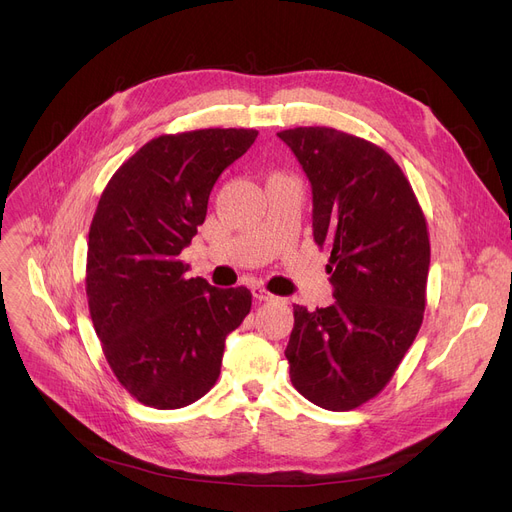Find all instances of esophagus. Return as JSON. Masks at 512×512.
<instances>
[{
    "label": "esophagus",
    "mask_w": 512,
    "mask_h": 512,
    "mask_svg": "<svg viewBox=\"0 0 512 512\" xmlns=\"http://www.w3.org/2000/svg\"><path fill=\"white\" fill-rule=\"evenodd\" d=\"M253 297H255L257 301H274V299H276L274 294H272L270 290H265L263 286H253Z\"/></svg>",
    "instance_id": "obj_1"
}]
</instances>
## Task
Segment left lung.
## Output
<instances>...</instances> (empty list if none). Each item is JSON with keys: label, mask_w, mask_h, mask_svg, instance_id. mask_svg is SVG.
Wrapping results in <instances>:
<instances>
[{"label": "left lung", "mask_w": 512, "mask_h": 512, "mask_svg": "<svg viewBox=\"0 0 512 512\" xmlns=\"http://www.w3.org/2000/svg\"><path fill=\"white\" fill-rule=\"evenodd\" d=\"M313 191V240L330 251L334 303L294 305L290 382L313 405L351 411L378 396L425 311L429 232L413 186L378 145L328 126L280 130Z\"/></svg>", "instance_id": "1"}]
</instances>
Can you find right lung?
I'll use <instances>...</instances> for the list:
<instances>
[{
	"label": "right lung",
	"mask_w": 512,
	"mask_h": 512,
	"mask_svg": "<svg viewBox=\"0 0 512 512\" xmlns=\"http://www.w3.org/2000/svg\"><path fill=\"white\" fill-rule=\"evenodd\" d=\"M257 134H161L103 188L89 230V313L118 382L147 407L182 409L205 396L218 382L226 336L251 311V290L186 278L178 255L205 222L215 180Z\"/></svg>",
	"instance_id": "obj_1"
}]
</instances>
